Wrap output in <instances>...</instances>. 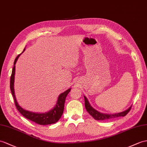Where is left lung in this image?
I'll use <instances>...</instances> for the list:
<instances>
[{
	"label": "left lung",
	"mask_w": 147,
	"mask_h": 147,
	"mask_svg": "<svg viewBox=\"0 0 147 147\" xmlns=\"http://www.w3.org/2000/svg\"><path fill=\"white\" fill-rule=\"evenodd\" d=\"M84 99H85V106L86 110H87L88 113L90 114V115L96 120H109L111 119H114V118H116V117H124L130 112L131 107V106L126 110L123 111V112L117 113H113V114L103 113L101 112H99L98 111L93 108L92 106L90 105V103H89L88 99L85 96H84Z\"/></svg>",
	"instance_id": "8db88e82"
}]
</instances>
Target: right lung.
<instances>
[{"label": "right lung", "mask_w": 147, "mask_h": 147, "mask_svg": "<svg viewBox=\"0 0 147 147\" xmlns=\"http://www.w3.org/2000/svg\"><path fill=\"white\" fill-rule=\"evenodd\" d=\"M24 51L25 49L24 50ZM21 53L18 55L16 58L15 60H14L13 67L12 71L11 77H10V90H11L12 95L13 97L14 102H15V104H16L17 109L19 110V112L22 114L24 117H26V119L34 121V122L39 125H45L55 123L57 122L62 115V113L63 112V110H64V104H65V98L67 97L68 94L70 92L71 88H69L68 90H67L66 91H65L64 92L62 93L61 94L59 95L55 106L47 112L35 113V112H29V111L28 110H24L19 105V103H18L16 97L15 91H14V79H15V74H16L15 65Z\"/></svg>", "instance_id": "right-lung-1"}]
</instances>
